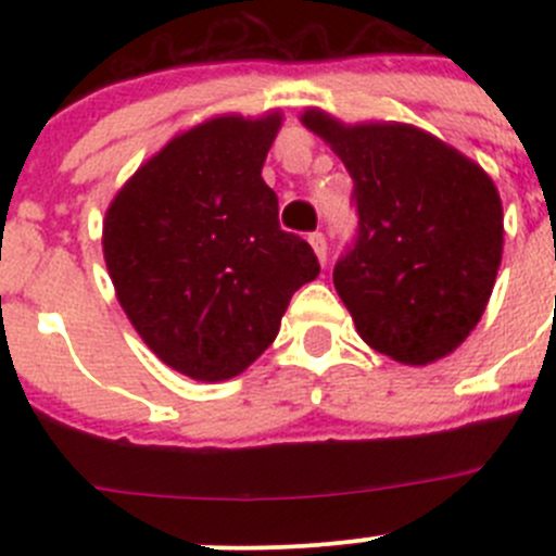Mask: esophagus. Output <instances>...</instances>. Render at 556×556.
Wrapping results in <instances>:
<instances>
[{"mask_svg":"<svg viewBox=\"0 0 556 556\" xmlns=\"http://www.w3.org/2000/svg\"><path fill=\"white\" fill-rule=\"evenodd\" d=\"M309 244H312L314 255H317L319 263L325 266V261H328V242H325V233H319V231L309 233Z\"/></svg>","mask_w":556,"mask_h":556,"instance_id":"obj_1","label":"esophagus"}]
</instances>
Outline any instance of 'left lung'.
<instances>
[{"label":"left lung","mask_w":556,"mask_h":556,"mask_svg":"<svg viewBox=\"0 0 556 556\" xmlns=\"http://www.w3.org/2000/svg\"><path fill=\"white\" fill-rule=\"evenodd\" d=\"M355 182L357 239L333 285L361 339L403 366L452 355L490 304L503 204L476 161L408 123L301 115Z\"/></svg>","instance_id":"left-lung-1"}]
</instances>
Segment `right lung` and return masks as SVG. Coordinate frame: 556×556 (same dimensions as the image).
Wrapping results in <instances>:
<instances>
[{"label": "right lung", "instance_id": "obj_1", "mask_svg": "<svg viewBox=\"0 0 556 556\" xmlns=\"http://www.w3.org/2000/svg\"><path fill=\"white\" fill-rule=\"evenodd\" d=\"M282 112L215 115L169 139L110 201L104 263L134 330L195 379L239 377L277 339L317 255L279 228L261 169Z\"/></svg>", "mask_w": 556, "mask_h": 556}]
</instances>
